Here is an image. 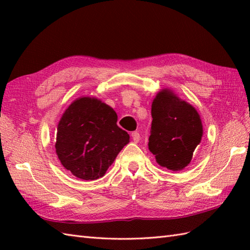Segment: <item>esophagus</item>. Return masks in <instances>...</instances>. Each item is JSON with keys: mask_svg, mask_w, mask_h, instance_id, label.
I'll use <instances>...</instances> for the list:
<instances>
[{"mask_svg": "<svg viewBox=\"0 0 250 250\" xmlns=\"http://www.w3.org/2000/svg\"><path fill=\"white\" fill-rule=\"evenodd\" d=\"M131 136H132V139H133V141L135 142V143H137L140 141V139H141V136H140V133L139 132H132V134H131Z\"/></svg>", "mask_w": 250, "mask_h": 250, "instance_id": "esophagus-1", "label": "esophagus"}]
</instances>
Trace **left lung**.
Returning <instances> with one entry per match:
<instances>
[{
  "instance_id": "8db88e82",
  "label": "left lung",
  "mask_w": 250,
  "mask_h": 250,
  "mask_svg": "<svg viewBox=\"0 0 250 250\" xmlns=\"http://www.w3.org/2000/svg\"><path fill=\"white\" fill-rule=\"evenodd\" d=\"M151 130L148 148L159 166L182 171L189 166L203 136L201 117L192 105L173 90L163 88L151 104Z\"/></svg>"
}]
</instances>
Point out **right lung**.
I'll return each instance as SVG.
<instances>
[{
	"label": "right lung",
	"instance_id": "right-lung-1",
	"mask_svg": "<svg viewBox=\"0 0 250 250\" xmlns=\"http://www.w3.org/2000/svg\"><path fill=\"white\" fill-rule=\"evenodd\" d=\"M117 119L116 111L97 98L73 101L57 128L56 153L63 167L83 180L104 176L130 142Z\"/></svg>",
	"mask_w": 250,
	"mask_h": 250
}]
</instances>
